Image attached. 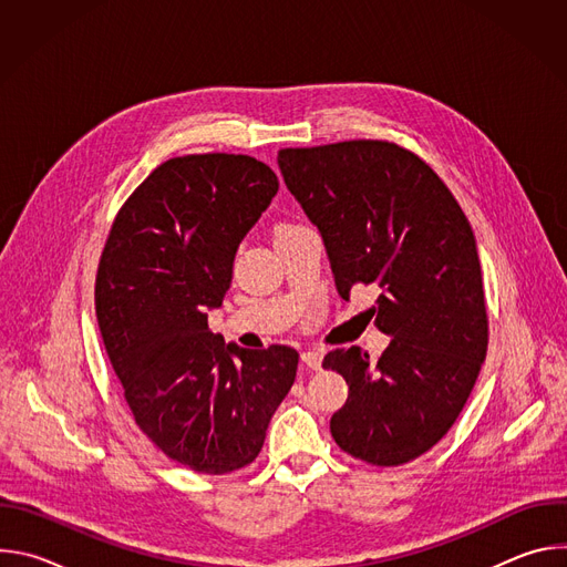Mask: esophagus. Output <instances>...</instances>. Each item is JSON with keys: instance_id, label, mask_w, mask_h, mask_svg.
<instances>
[{"instance_id": "esophagus-1", "label": "esophagus", "mask_w": 567, "mask_h": 567, "mask_svg": "<svg viewBox=\"0 0 567 567\" xmlns=\"http://www.w3.org/2000/svg\"><path fill=\"white\" fill-rule=\"evenodd\" d=\"M302 363L309 368V370H318L320 368V361H322V350H305L300 354Z\"/></svg>"}]
</instances>
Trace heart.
<instances>
[{"label": "heart", "instance_id": "heart-1", "mask_svg": "<svg viewBox=\"0 0 567 567\" xmlns=\"http://www.w3.org/2000/svg\"><path fill=\"white\" fill-rule=\"evenodd\" d=\"M280 228H285V226H280Z\"/></svg>", "mask_w": 567, "mask_h": 567}]
</instances>
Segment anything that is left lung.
Instances as JSON below:
<instances>
[{"label": "left lung", "mask_w": 567, "mask_h": 567, "mask_svg": "<svg viewBox=\"0 0 567 567\" xmlns=\"http://www.w3.org/2000/svg\"><path fill=\"white\" fill-rule=\"evenodd\" d=\"M278 166L326 241L341 298L379 287L374 326L392 337L377 363L359 348L322 359L350 385L332 437L368 464H406L449 433L487 357L471 224L426 161L390 141L282 147Z\"/></svg>", "instance_id": "left-lung-1"}]
</instances>
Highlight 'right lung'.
<instances>
[{
  "label": "right lung",
  "mask_w": 567,
  "mask_h": 567,
  "mask_svg": "<svg viewBox=\"0 0 567 567\" xmlns=\"http://www.w3.org/2000/svg\"><path fill=\"white\" fill-rule=\"evenodd\" d=\"M278 193L249 154L168 158L114 217L96 274V318L138 429L208 475L251 464L296 379L287 346L245 350L208 330L239 241Z\"/></svg>",
  "instance_id": "right-lung-1"
}]
</instances>
